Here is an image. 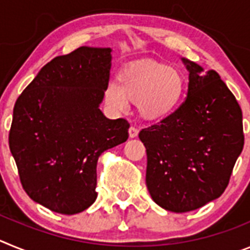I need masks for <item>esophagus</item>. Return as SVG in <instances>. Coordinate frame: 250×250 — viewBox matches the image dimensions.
<instances>
[{
    "mask_svg": "<svg viewBox=\"0 0 250 250\" xmlns=\"http://www.w3.org/2000/svg\"><path fill=\"white\" fill-rule=\"evenodd\" d=\"M138 134H139V130L136 129V127H134V126H131L129 129V136L130 138H136V136H138Z\"/></svg>",
    "mask_w": 250,
    "mask_h": 250,
    "instance_id": "esophagus-1",
    "label": "esophagus"
}]
</instances>
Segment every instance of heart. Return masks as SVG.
Instances as JSON below:
<instances>
[{"mask_svg": "<svg viewBox=\"0 0 250 250\" xmlns=\"http://www.w3.org/2000/svg\"><path fill=\"white\" fill-rule=\"evenodd\" d=\"M185 91V79L178 68L167 63L146 61L127 66L118 81H110L105 101L114 111L123 112L129 101L136 103L141 118L159 121L173 114Z\"/></svg>", "mask_w": 250, "mask_h": 250, "instance_id": "obj_1", "label": "heart"}]
</instances>
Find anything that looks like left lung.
<instances>
[{
    "instance_id": "left-lung-1",
    "label": "left lung",
    "mask_w": 250,
    "mask_h": 250,
    "mask_svg": "<svg viewBox=\"0 0 250 250\" xmlns=\"http://www.w3.org/2000/svg\"><path fill=\"white\" fill-rule=\"evenodd\" d=\"M189 71L188 96L173 114L145 127L146 187L152 200L174 213H187L219 198L243 150L242 109L219 74Z\"/></svg>"
}]
</instances>
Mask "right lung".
<instances>
[{"label": "right lung", "instance_id": "add662e5", "mask_svg": "<svg viewBox=\"0 0 250 250\" xmlns=\"http://www.w3.org/2000/svg\"><path fill=\"white\" fill-rule=\"evenodd\" d=\"M111 59L110 47L87 46L55 57L13 107L8 143L21 184L55 213H81L96 200L99 156L129 138L125 119L99 109Z\"/></svg>", "mask_w": 250, "mask_h": 250}]
</instances>
